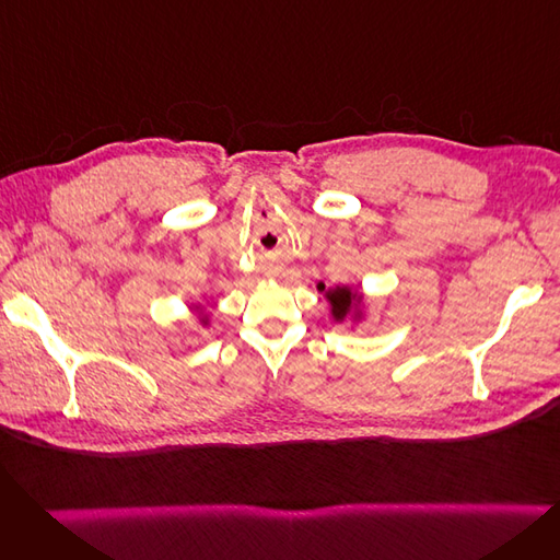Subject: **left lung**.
I'll return each mask as SVG.
<instances>
[{
    "mask_svg": "<svg viewBox=\"0 0 560 560\" xmlns=\"http://www.w3.org/2000/svg\"><path fill=\"white\" fill-rule=\"evenodd\" d=\"M317 288H319V290H325V283H319ZM327 298L331 300L334 315H336L338 319H342V317H345V313H347V311H349V306H351V292H349L347 288H338V290H334V292H327Z\"/></svg>",
    "mask_w": 560,
    "mask_h": 560,
    "instance_id": "8db88e82",
    "label": "left lung"
}]
</instances>
